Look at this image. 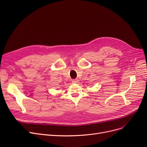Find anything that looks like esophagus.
<instances>
[{
	"label": "esophagus",
	"mask_w": 147,
	"mask_h": 147,
	"mask_svg": "<svg viewBox=\"0 0 147 147\" xmlns=\"http://www.w3.org/2000/svg\"><path fill=\"white\" fill-rule=\"evenodd\" d=\"M79 80L78 79H73V80H71V82L73 83H79Z\"/></svg>",
	"instance_id": "34e87169"
}]
</instances>
